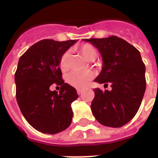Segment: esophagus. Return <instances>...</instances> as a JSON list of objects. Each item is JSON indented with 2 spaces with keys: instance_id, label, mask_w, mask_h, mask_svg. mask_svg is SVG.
Listing matches in <instances>:
<instances>
[{
  "instance_id": "obj_1",
  "label": "esophagus",
  "mask_w": 158,
  "mask_h": 158,
  "mask_svg": "<svg viewBox=\"0 0 158 158\" xmlns=\"http://www.w3.org/2000/svg\"><path fill=\"white\" fill-rule=\"evenodd\" d=\"M82 91H83V90H82V89H78V90H77L78 95H81V94H82Z\"/></svg>"
}]
</instances>
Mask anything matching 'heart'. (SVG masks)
Masks as SVG:
<instances>
[{"label":"heart","instance_id":"b5f03b06","mask_svg":"<svg viewBox=\"0 0 158 158\" xmlns=\"http://www.w3.org/2000/svg\"><path fill=\"white\" fill-rule=\"evenodd\" d=\"M79 51L85 56L86 60L89 61H93L97 56L96 49L92 45L89 44H82L79 47ZM70 53L69 51L65 52L61 56L60 60V69L65 71L69 68V66ZM94 76V73L90 70L86 71H74L70 73L67 76V82L71 85L77 89L85 88L89 83Z\"/></svg>","mask_w":158,"mask_h":158}]
</instances>
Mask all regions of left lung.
Here are the masks:
<instances>
[{
	"mask_svg": "<svg viewBox=\"0 0 158 158\" xmlns=\"http://www.w3.org/2000/svg\"><path fill=\"white\" fill-rule=\"evenodd\" d=\"M83 40L95 46L102 57V69L94 81L111 87V91L94 89L92 114L105 126H123L138 112L145 92V66L140 52L116 36Z\"/></svg>",
	"mask_w": 158,
	"mask_h": 158,
	"instance_id": "1",
	"label": "left lung"
}]
</instances>
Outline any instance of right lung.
I'll use <instances>...</instances> for the list:
<instances>
[{
  "mask_svg": "<svg viewBox=\"0 0 158 158\" xmlns=\"http://www.w3.org/2000/svg\"><path fill=\"white\" fill-rule=\"evenodd\" d=\"M76 42L42 40L19 60L14 76L17 104L28 123L42 133L57 134L72 122L71 104L79 95L64 82L59 65L61 56ZM53 83L60 85V93L49 89Z\"/></svg>",
  "mask_w": 158,
  "mask_h": 158,
  "instance_id": "add662e5",
  "label": "right lung"
}]
</instances>
